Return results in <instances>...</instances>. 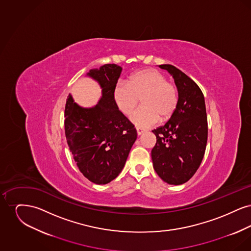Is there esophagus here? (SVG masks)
Listing matches in <instances>:
<instances>
[{
  "instance_id": "34e87169",
  "label": "esophagus",
  "mask_w": 251,
  "mask_h": 251,
  "mask_svg": "<svg viewBox=\"0 0 251 251\" xmlns=\"http://www.w3.org/2000/svg\"><path fill=\"white\" fill-rule=\"evenodd\" d=\"M136 131H137V134L138 135H140V134H142L143 132L146 131V130H144V129H141V128H136Z\"/></svg>"
}]
</instances>
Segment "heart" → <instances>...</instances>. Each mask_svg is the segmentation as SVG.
<instances>
[{
    "mask_svg": "<svg viewBox=\"0 0 251 251\" xmlns=\"http://www.w3.org/2000/svg\"><path fill=\"white\" fill-rule=\"evenodd\" d=\"M113 98L125 116L131 115L140 100L143 106L133 113L131 120L139 127H150L158 120H170L179 103V90L163 73L146 69L131 74L126 84H116Z\"/></svg>",
    "mask_w": 251,
    "mask_h": 251,
    "instance_id": "b5f03b06",
    "label": "heart"
}]
</instances>
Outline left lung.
Here are the masks:
<instances>
[{
    "instance_id": "left-lung-1",
    "label": "left lung",
    "mask_w": 251,
    "mask_h": 251,
    "mask_svg": "<svg viewBox=\"0 0 251 251\" xmlns=\"http://www.w3.org/2000/svg\"><path fill=\"white\" fill-rule=\"evenodd\" d=\"M167 70L179 90V103L164 126L154 129L156 144L151 151L153 168L169 184L179 185L191 179L205 153L208 122L202 91L190 77L172 65Z\"/></svg>"
}]
</instances>
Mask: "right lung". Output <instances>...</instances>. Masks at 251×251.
<instances>
[{"label":"right lung","instance_id":"add662e5","mask_svg":"<svg viewBox=\"0 0 251 251\" xmlns=\"http://www.w3.org/2000/svg\"><path fill=\"white\" fill-rule=\"evenodd\" d=\"M121 70L116 64H106L88 72L102 88L95 107H80L71 95L66 102L67 143L80 171L96 184H106L119 176L137 137L134 125L113 98Z\"/></svg>","mask_w":251,"mask_h":251}]
</instances>
